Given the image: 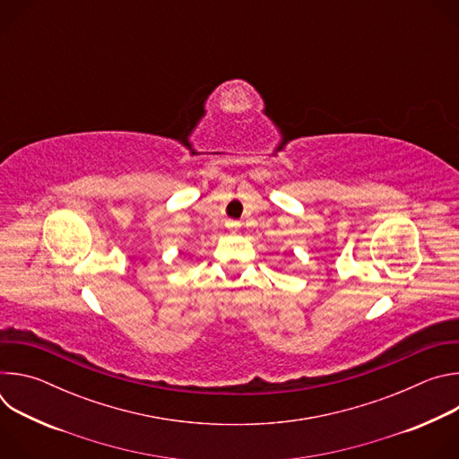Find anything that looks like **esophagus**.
Listing matches in <instances>:
<instances>
[{
    "instance_id": "esophagus-1",
    "label": "esophagus",
    "mask_w": 459,
    "mask_h": 459,
    "mask_svg": "<svg viewBox=\"0 0 459 459\" xmlns=\"http://www.w3.org/2000/svg\"><path fill=\"white\" fill-rule=\"evenodd\" d=\"M239 227H241L239 221H234V220H229V221H227V229L232 230V232H236Z\"/></svg>"
}]
</instances>
